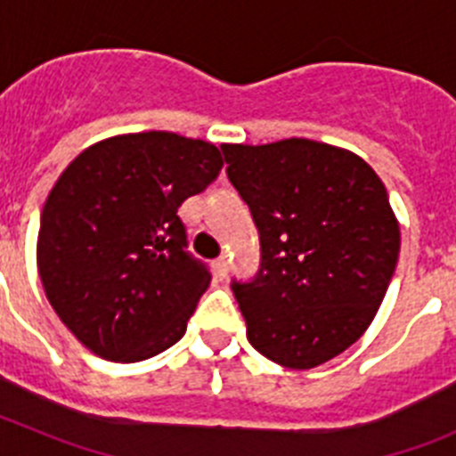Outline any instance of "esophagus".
<instances>
[{"mask_svg": "<svg viewBox=\"0 0 456 456\" xmlns=\"http://www.w3.org/2000/svg\"><path fill=\"white\" fill-rule=\"evenodd\" d=\"M212 272H215V278L216 281H224L225 276H228V257L225 256H219L212 263Z\"/></svg>", "mask_w": 456, "mask_h": 456, "instance_id": "34e87169", "label": "esophagus"}]
</instances>
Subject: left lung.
Here are the masks:
<instances>
[{"instance_id": "obj_1", "label": "left lung", "mask_w": 456, "mask_h": 456, "mask_svg": "<svg viewBox=\"0 0 456 456\" xmlns=\"http://www.w3.org/2000/svg\"><path fill=\"white\" fill-rule=\"evenodd\" d=\"M221 151L260 235V269L231 285L248 342L283 368H317L363 336L397 267L400 225L384 183L320 141Z\"/></svg>"}]
</instances>
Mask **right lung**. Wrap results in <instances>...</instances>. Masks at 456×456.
<instances>
[{
    "instance_id": "obj_1",
    "label": "right lung",
    "mask_w": 456,
    "mask_h": 456,
    "mask_svg": "<svg viewBox=\"0 0 456 456\" xmlns=\"http://www.w3.org/2000/svg\"><path fill=\"white\" fill-rule=\"evenodd\" d=\"M221 167L208 141L141 132L100 141L59 175L40 215L38 273L84 347L136 363L184 336L212 276L187 251L178 208Z\"/></svg>"
}]
</instances>
